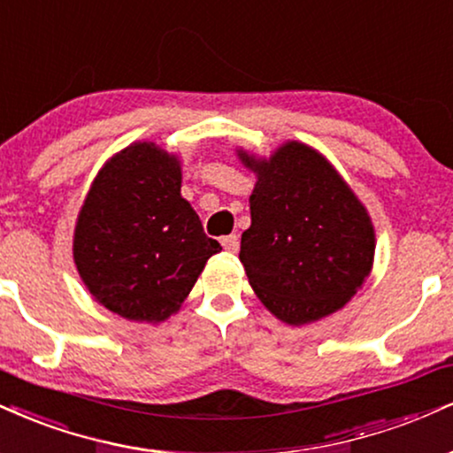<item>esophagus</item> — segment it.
<instances>
[{"instance_id":"obj_1","label":"esophagus","mask_w":453,"mask_h":453,"mask_svg":"<svg viewBox=\"0 0 453 453\" xmlns=\"http://www.w3.org/2000/svg\"><path fill=\"white\" fill-rule=\"evenodd\" d=\"M221 244H223V249L227 250V253H238V249H241V241H238L236 234H230V236H223L221 238Z\"/></svg>"}]
</instances>
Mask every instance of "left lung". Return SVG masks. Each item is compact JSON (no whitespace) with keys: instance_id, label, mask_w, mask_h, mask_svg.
<instances>
[{"instance_id":"obj_1","label":"left lung","mask_w":453,"mask_h":453,"mask_svg":"<svg viewBox=\"0 0 453 453\" xmlns=\"http://www.w3.org/2000/svg\"><path fill=\"white\" fill-rule=\"evenodd\" d=\"M238 156L257 173L241 241L253 291L288 325L340 310L372 270L375 236L365 206L303 143L291 141L270 160Z\"/></svg>"}]
</instances>
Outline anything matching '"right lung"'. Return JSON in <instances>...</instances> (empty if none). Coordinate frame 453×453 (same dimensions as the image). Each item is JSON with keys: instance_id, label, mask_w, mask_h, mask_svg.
I'll return each mask as SVG.
<instances>
[{"instance_id": "obj_1", "label": "right lung", "mask_w": 453, "mask_h": 453, "mask_svg": "<svg viewBox=\"0 0 453 453\" xmlns=\"http://www.w3.org/2000/svg\"><path fill=\"white\" fill-rule=\"evenodd\" d=\"M221 244L181 198V168L154 143L107 162L81 206L73 259L88 291L128 320L160 323L177 312Z\"/></svg>"}]
</instances>
